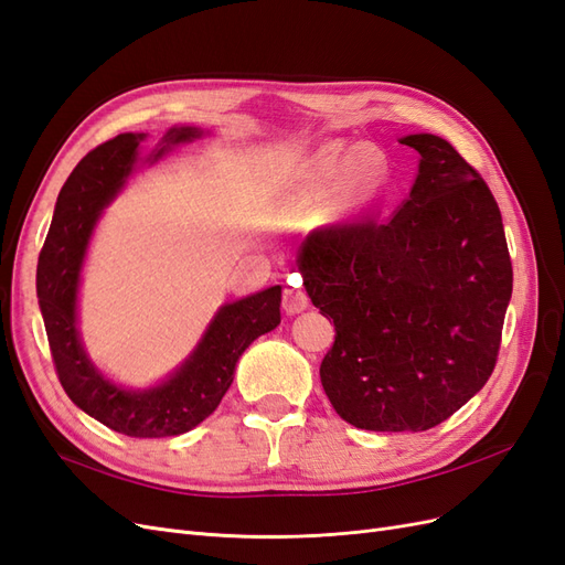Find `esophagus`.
I'll return each instance as SVG.
<instances>
[{
    "label": "esophagus",
    "mask_w": 565,
    "mask_h": 565,
    "mask_svg": "<svg viewBox=\"0 0 565 565\" xmlns=\"http://www.w3.org/2000/svg\"><path fill=\"white\" fill-rule=\"evenodd\" d=\"M282 309L287 316H295V313H301L309 309V297H306V292H301V289H285L282 295Z\"/></svg>",
    "instance_id": "obj_1"
}]
</instances>
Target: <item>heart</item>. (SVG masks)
I'll return each instance as SVG.
<instances>
[{
    "label": "heart",
    "mask_w": 565,
    "mask_h": 565,
    "mask_svg": "<svg viewBox=\"0 0 565 565\" xmlns=\"http://www.w3.org/2000/svg\"><path fill=\"white\" fill-rule=\"evenodd\" d=\"M388 174V160L382 150L330 143L287 174L280 204L289 212H303L337 193L341 207L361 210L384 191Z\"/></svg>",
    "instance_id": "1"
}]
</instances>
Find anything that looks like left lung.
<instances>
[{
    "label": "left lung",
    "instance_id": "8db88e82",
    "mask_svg": "<svg viewBox=\"0 0 565 565\" xmlns=\"http://www.w3.org/2000/svg\"><path fill=\"white\" fill-rule=\"evenodd\" d=\"M417 179L388 218L313 231L297 264L334 320L320 382L341 419L426 431L483 388L511 299L502 214L481 174L440 136L409 134Z\"/></svg>",
    "mask_w": 565,
    "mask_h": 565
}]
</instances>
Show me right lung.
I'll use <instances>...</instances> for the list:
<instances>
[{
	"label": "right lung",
	"mask_w": 565,
	"mask_h": 565,
	"mask_svg": "<svg viewBox=\"0 0 565 565\" xmlns=\"http://www.w3.org/2000/svg\"><path fill=\"white\" fill-rule=\"evenodd\" d=\"M202 134L200 127H172L143 162H158ZM143 139L146 134H119L84 156L67 177L40 252L38 299L58 380L71 401L117 434L164 438L195 429L214 413L245 349L280 324V285L221 306L193 353L156 386H119L92 363L77 328L79 270L100 214L141 162Z\"/></svg>",
	"instance_id": "add662e5"
}]
</instances>
